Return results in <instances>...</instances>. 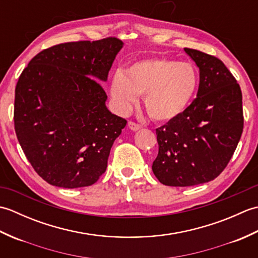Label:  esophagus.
<instances>
[{
    "label": "esophagus",
    "mask_w": 258,
    "mask_h": 258,
    "mask_svg": "<svg viewBox=\"0 0 258 258\" xmlns=\"http://www.w3.org/2000/svg\"><path fill=\"white\" fill-rule=\"evenodd\" d=\"M128 127H130V130H132V131H134V132H136V131H139V130L142 128V126L140 124H138V123L130 120V122H128Z\"/></svg>",
    "instance_id": "obj_1"
}]
</instances>
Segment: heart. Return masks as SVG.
Wrapping results in <instances>:
<instances>
[{
	"label": "heart",
	"mask_w": 258,
	"mask_h": 258,
	"mask_svg": "<svg viewBox=\"0 0 258 258\" xmlns=\"http://www.w3.org/2000/svg\"><path fill=\"white\" fill-rule=\"evenodd\" d=\"M199 87V74L187 62L151 57L131 64L112 78L111 96L119 112H127L143 95L149 116L157 122L175 119L188 107Z\"/></svg>",
	"instance_id": "obj_1"
}]
</instances>
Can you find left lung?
<instances>
[{
	"label": "left lung",
	"instance_id": "left-lung-1",
	"mask_svg": "<svg viewBox=\"0 0 258 258\" xmlns=\"http://www.w3.org/2000/svg\"><path fill=\"white\" fill-rule=\"evenodd\" d=\"M200 69L190 105L156 128L158 154L152 169L167 186H194L220 175L236 150L244 127L242 91L220 58L184 48Z\"/></svg>",
	"mask_w": 258,
	"mask_h": 258
}]
</instances>
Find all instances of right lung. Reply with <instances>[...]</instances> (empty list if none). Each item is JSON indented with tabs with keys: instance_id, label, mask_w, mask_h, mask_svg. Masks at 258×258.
<instances>
[{
	"instance_id": "right-lung-1",
	"label": "right lung",
	"mask_w": 258,
	"mask_h": 258,
	"mask_svg": "<svg viewBox=\"0 0 258 258\" xmlns=\"http://www.w3.org/2000/svg\"><path fill=\"white\" fill-rule=\"evenodd\" d=\"M123 42H69L33 57L15 87L14 127L34 171L48 184L97 182L126 119L108 111L105 82Z\"/></svg>"
}]
</instances>
